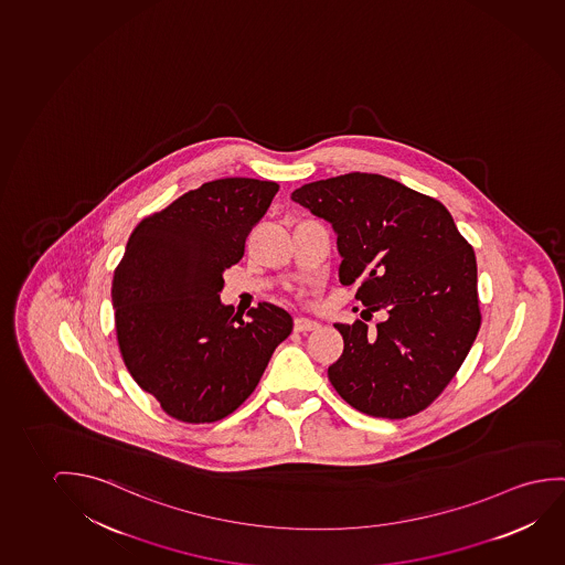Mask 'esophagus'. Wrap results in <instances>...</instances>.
Masks as SVG:
<instances>
[{"instance_id":"34e87169","label":"esophagus","mask_w":565,"mask_h":565,"mask_svg":"<svg viewBox=\"0 0 565 565\" xmlns=\"http://www.w3.org/2000/svg\"><path fill=\"white\" fill-rule=\"evenodd\" d=\"M319 327L320 324L317 320L305 319V317H297L295 319V330L297 332H311V330H317Z\"/></svg>"}]
</instances>
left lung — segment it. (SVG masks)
<instances>
[{
  "mask_svg": "<svg viewBox=\"0 0 565 565\" xmlns=\"http://www.w3.org/2000/svg\"><path fill=\"white\" fill-rule=\"evenodd\" d=\"M291 200L338 235L340 284H358L365 322L334 328L344 353L328 379L367 416L402 419L427 408L467 360L480 330L472 246L449 210L383 174L350 172L295 190Z\"/></svg>",
  "mask_w": 565,
  "mask_h": 565,
  "instance_id": "obj_1",
  "label": "left lung"
}]
</instances>
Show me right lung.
Listing matches in <instances>:
<instances>
[{
	"mask_svg": "<svg viewBox=\"0 0 565 565\" xmlns=\"http://www.w3.org/2000/svg\"><path fill=\"white\" fill-rule=\"evenodd\" d=\"M278 190L271 180H212L131 231L113 278L118 345L134 381L179 422L233 414L294 330L276 305L245 322L220 299L223 271L243 258Z\"/></svg>",
	"mask_w": 565,
	"mask_h": 565,
	"instance_id": "1",
	"label": "right lung"
}]
</instances>
